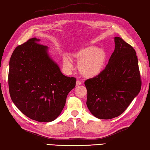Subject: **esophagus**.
I'll return each mask as SVG.
<instances>
[{"label":"esophagus","instance_id":"esophagus-1","mask_svg":"<svg viewBox=\"0 0 150 150\" xmlns=\"http://www.w3.org/2000/svg\"><path fill=\"white\" fill-rule=\"evenodd\" d=\"M82 84V82L80 81H77L76 82V86H79V85H81Z\"/></svg>","mask_w":150,"mask_h":150}]
</instances>
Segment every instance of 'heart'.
Wrapping results in <instances>:
<instances>
[{
    "mask_svg": "<svg viewBox=\"0 0 150 150\" xmlns=\"http://www.w3.org/2000/svg\"><path fill=\"white\" fill-rule=\"evenodd\" d=\"M73 57L79 61L77 68L79 72L86 78H93L100 74L107 60V54L104 50L94 46L80 50L73 55ZM64 63L67 67H71V63L67 56L64 57Z\"/></svg>",
    "mask_w": 150,
    "mask_h": 150,
    "instance_id": "obj_1",
    "label": "heart"
}]
</instances>
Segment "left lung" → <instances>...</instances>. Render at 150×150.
<instances>
[{
	"instance_id": "obj_1",
	"label": "left lung",
	"mask_w": 150,
	"mask_h": 150,
	"mask_svg": "<svg viewBox=\"0 0 150 150\" xmlns=\"http://www.w3.org/2000/svg\"><path fill=\"white\" fill-rule=\"evenodd\" d=\"M115 50L100 74L88 79L86 104L91 114L111 119L122 114L141 91L138 59L133 47L114 37Z\"/></svg>"
}]
</instances>
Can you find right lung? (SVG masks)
Wrapping results in <instances>:
<instances>
[{"mask_svg":"<svg viewBox=\"0 0 150 150\" xmlns=\"http://www.w3.org/2000/svg\"><path fill=\"white\" fill-rule=\"evenodd\" d=\"M32 38L17 46L9 60L8 84L13 103L30 119H56L65 106L76 79L63 75L50 56L48 47Z\"/></svg>","mask_w":150,"mask_h":150,"instance_id":"add662e5","label":"right lung"}]
</instances>
